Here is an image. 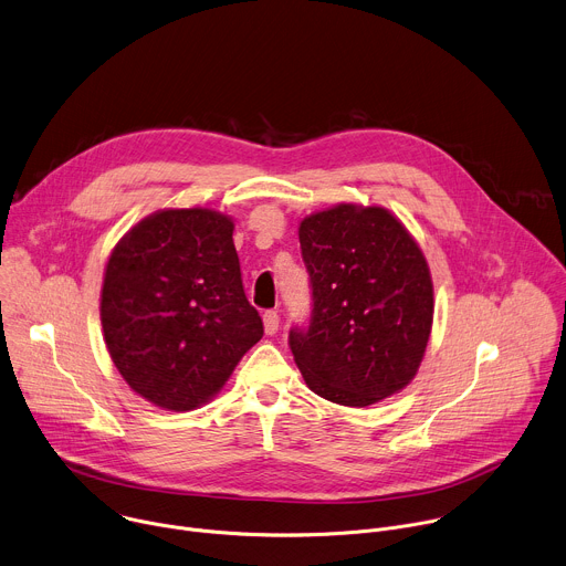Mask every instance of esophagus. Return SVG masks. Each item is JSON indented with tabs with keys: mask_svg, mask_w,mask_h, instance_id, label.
Returning <instances> with one entry per match:
<instances>
[{
	"mask_svg": "<svg viewBox=\"0 0 566 566\" xmlns=\"http://www.w3.org/2000/svg\"><path fill=\"white\" fill-rule=\"evenodd\" d=\"M263 327H265L268 336H274L279 332V314L274 310L263 314Z\"/></svg>",
	"mask_w": 566,
	"mask_h": 566,
	"instance_id": "esophagus-1",
	"label": "esophagus"
}]
</instances>
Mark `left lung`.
Segmentation results:
<instances>
[{
	"label": "left lung",
	"instance_id": "1",
	"mask_svg": "<svg viewBox=\"0 0 566 566\" xmlns=\"http://www.w3.org/2000/svg\"><path fill=\"white\" fill-rule=\"evenodd\" d=\"M312 281V325L290 348L312 392L366 408L417 375L432 329L428 261L406 224L381 205L338 202L298 222Z\"/></svg>",
	"mask_w": 566,
	"mask_h": 566
}]
</instances>
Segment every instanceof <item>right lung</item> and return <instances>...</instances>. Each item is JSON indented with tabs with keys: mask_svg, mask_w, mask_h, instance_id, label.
Wrapping results in <instances>:
<instances>
[{
	"mask_svg": "<svg viewBox=\"0 0 566 566\" xmlns=\"http://www.w3.org/2000/svg\"><path fill=\"white\" fill-rule=\"evenodd\" d=\"M232 234L228 213L165 207L108 254L99 292L108 357L136 395L163 410L211 401L263 336Z\"/></svg>",
	"mask_w": 566,
	"mask_h": 566,
	"instance_id": "1",
	"label": "right lung"
}]
</instances>
